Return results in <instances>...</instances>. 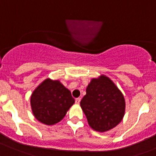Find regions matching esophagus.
Masks as SVG:
<instances>
[{
  "label": "esophagus",
  "mask_w": 156,
  "mask_h": 156,
  "mask_svg": "<svg viewBox=\"0 0 156 156\" xmlns=\"http://www.w3.org/2000/svg\"><path fill=\"white\" fill-rule=\"evenodd\" d=\"M80 101H81V98H76V99H75V103H76L77 105L79 104Z\"/></svg>",
  "instance_id": "34e87169"
}]
</instances>
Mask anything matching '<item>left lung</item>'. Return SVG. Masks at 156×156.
I'll list each match as a JSON object with an SVG mask.
<instances>
[{
	"label": "left lung",
	"instance_id": "obj_1",
	"mask_svg": "<svg viewBox=\"0 0 156 156\" xmlns=\"http://www.w3.org/2000/svg\"><path fill=\"white\" fill-rule=\"evenodd\" d=\"M80 105L90 127L99 132L119 125L126 111L124 96L105 75L91 79Z\"/></svg>",
	"mask_w": 156,
	"mask_h": 156
}]
</instances>
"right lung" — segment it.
<instances>
[{"label":"right lung","mask_w":156,"mask_h":156,"mask_svg":"<svg viewBox=\"0 0 156 156\" xmlns=\"http://www.w3.org/2000/svg\"><path fill=\"white\" fill-rule=\"evenodd\" d=\"M75 99L60 81L47 78L35 88L30 96L32 112L37 120L52 126L63 119Z\"/></svg>","instance_id":"right-lung-1"}]
</instances>
